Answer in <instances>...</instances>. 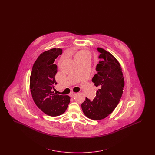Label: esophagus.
<instances>
[{"label":"esophagus","instance_id":"obj_1","mask_svg":"<svg viewBox=\"0 0 155 155\" xmlns=\"http://www.w3.org/2000/svg\"><path fill=\"white\" fill-rule=\"evenodd\" d=\"M75 92H71V93L69 94V96H70V97H73V96L75 95Z\"/></svg>","mask_w":155,"mask_h":155}]
</instances>
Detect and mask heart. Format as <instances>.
Returning <instances> with one entry per match:
<instances>
[{
    "label": "heart",
    "mask_w": 155,
    "mask_h": 155,
    "mask_svg": "<svg viewBox=\"0 0 155 155\" xmlns=\"http://www.w3.org/2000/svg\"><path fill=\"white\" fill-rule=\"evenodd\" d=\"M91 58V53L88 50L82 49L80 52H78L75 57V61H80L84 59H90Z\"/></svg>",
    "instance_id": "heart-1"
}]
</instances>
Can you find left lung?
Listing matches in <instances>:
<instances>
[{
    "mask_svg": "<svg viewBox=\"0 0 155 155\" xmlns=\"http://www.w3.org/2000/svg\"><path fill=\"white\" fill-rule=\"evenodd\" d=\"M100 61L97 72L92 81L98 88L92 101L87 97L81 104L82 110L88 118L100 120L111 114L117 106L123 94L124 80L118 60L110 52L97 48Z\"/></svg>",
    "mask_w": 155,
    "mask_h": 155,
    "instance_id": "left-lung-1",
    "label": "left lung"
}]
</instances>
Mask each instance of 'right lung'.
Here are the masks:
<instances>
[{
	"label": "right lung",
	"mask_w": 155,
	"mask_h": 155,
	"mask_svg": "<svg viewBox=\"0 0 155 155\" xmlns=\"http://www.w3.org/2000/svg\"><path fill=\"white\" fill-rule=\"evenodd\" d=\"M62 52L60 48H53L42 53L35 61L30 76V90L34 102L44 113L52 117L64 113L70 102V96L56 95L52 91L57 84L55 75L58 67L54 62Z\"/></svg>",
	"instance_id": "1"
}]
</instances>
